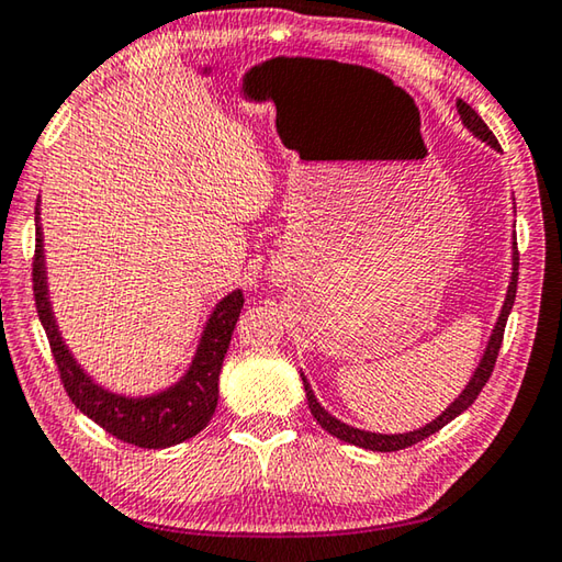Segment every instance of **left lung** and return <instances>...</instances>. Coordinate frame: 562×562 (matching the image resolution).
Segmentation results:
<instances>
[{
  "label": "left lung",
  "instance_id": "left-lung-1",
  "mask_svg": "<svg viewBox=\"0 0 562 562\" xmlns=\"http://www.w3.org/2000/svg\"><path fill=\"white\" fill-rule=\"evenodd\" d=\"M457 111H459L461 121H464V125L469 127L471 133H474L476 137H481V140L488 143L491 147H496V150H498L501 145L496 140V135L488 131V125L481 121V115L474 111V108H471L469 103H464L459 98ZM516 286H518V246L514 249V273H510V286H508V293H506V303H504V308H501V316L496 321V328H494V333H491V340H488V346H486V352H484V358H481V362H479L474 378L469 380L467 390L461 392V395L454 402H451V405L445 412H441V415L435 422H429L427 427H422L417 431H409V435H375V431H362V429H356V427H348V425H342L340 419L330 417L328 412L318 405L316 395H313V390L308 387V380L303 378V385H306V400H308L311 415L316 417L318 425L326 429L328 435L338 437L342 441H348V445H356V447H362V449H372V451H400V449H407L412 445H417V441H422V439L431 437V435H435V431H439L441 427L449 425L451 419L459 417L461 412L474 405V400L479 397V392L484 390V385L488 382L491 372H494V368H496V358H498L501 342H504V330H506L508 313H510V308H514Z\"/></svg>",
  "mask_w": 562,
  "mask_h": 562
}]
</instances>
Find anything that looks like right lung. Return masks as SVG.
<instances>
[{
    "instance_id": "obj_1",
    "label": "right lung",
    "mask_w": 562,
    "mask_h": 562,
    "mask_svg": "<svg viewBox=\"0 0 562 562\" xmlns=\"http://www.w3.org/2000/svg\"><path fill=\"white\" fill-rule=\"evenodd\" d=\"M38 220V210H36ZM42 226H36V249L32 263V283L38 321L46 330L48 346H52L58 378L64 382L66 395L74 405L91 417L98 427L108 435L127 441V445L143 449H165L190 439L210 425V419L220 400V372L229 348L232 333L244 306L241 291H234L220 301L210 323L202 333L200 348L192 360V368L177 382L175 387L160 392V395L133 400L113 395L78 368V362L66 350L61 336H58L52 303L46 296V273H44V244Z\"/></svg>"
}]
</instances>
